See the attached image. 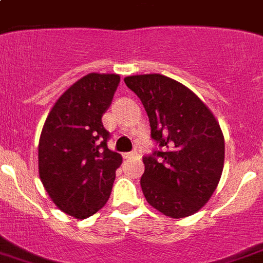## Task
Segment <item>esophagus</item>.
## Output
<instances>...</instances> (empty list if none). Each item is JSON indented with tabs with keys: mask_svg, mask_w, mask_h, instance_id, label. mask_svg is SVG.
<instances>
[{
	"mask_svg": "<svg viewBox=\"0 0 263 263\" xmlns=\"http://www.w3.org/2000/svg\"><path fill=\"white\" fill-rule=\"evenodd\" d=\"M138 151H133V153H125L124 154V158L125 159H130V158H133V156H138Z\"/></svg>",
	"mask_w": 263,
	"mask_h": 263,
	"instance_id": "34e87169",
	"label": "esophagus"
}]
</instances>
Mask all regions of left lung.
Returning a JSON list of instances; mask_svg holds the SVG:
<instances>
[{
	"instance_id": "1",
	"label": "left lung",
	"mask_w": 263,
	"mask_h": 263,
	"mask_svg": "<svg viewBox=\"0 0 263 263\" xmlns=\"http://www.w3.org/2000/svg\"><path fill=\"white\" fill-rule=\"evenodd\" d=\"M147 112L160 150L143 156L146 201L173 219L196 214L209 202L224 165V137L209 107L180 82L161 74L124 79Z\"/></svg>"
}]
</instances>
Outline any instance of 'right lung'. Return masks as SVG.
Returning <instances> with one entry per match:
<instances>
[{
	"label": "right lung",
	"instance_id": "obj_1",
	"mask_svg": "<svg viewBox=\"0 0 263 263\" xmlns=\"http://www.w3.org/2000/svg\"><path fill=\"white\" fill-rule=\"evenodd\" d=\"M119 83V74L84 76L54 103L40 134V180L60 210L77 219L107 203L122 163L108 148L109 133L102 122Z\"/></svg>",
	"mask_w": 263,
	"mask_h": 263
}]
</instances>
